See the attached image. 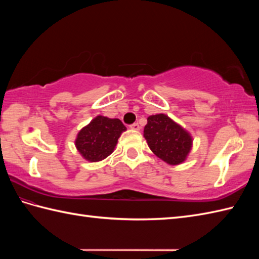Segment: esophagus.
<instances>
[{
	"label": "esophagus",
	"mask_w": 259,
	"mask_h": 259,
	"mask_svg": "<svg viewBox=\"0 0 259 259\" xmlns=\"http://www.w3.org/2000/svg\"><path fill=\"white\" fill-rule=\"evenodd\" d=\"M130 128L133 129V130H140V125H139L138 122H135V123H133V124L130 125Z\"/></svg>",
	"instance_id": "1"
}]
</instances>
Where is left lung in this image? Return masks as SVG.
Segmentation results:
<instances>
[{
    "instance_id": "1",
    "label": "left lung",
    "mask_w": 259,
    "mask_h": 259,
    "mask_svg": "<svg viewBox=\"0 0 259 259\" xmlns=\"http://www.w3.org/2000/svg\"><path fill=\"white\" fill-rule=\"evenodd\" d=\"M144 137L151 151L169 164H179L191 149V136L166 114L147 119Z\"/></svg>"
}]
</instances>
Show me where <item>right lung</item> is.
Listing matches in <instances>:
<instances>
[{
	"label": "right lung",
	"mask_w": 259,
	"mask_h": 259,
	"mask_svg": "<svg viewBox=\"0 0 259 259\" xmlns=\"http://www.w3.org/2000/svg\"><path fill=\"white\" fill-rule=\"evenodd\" d=\"M125 129L119 119L98 115L78 134L76 149L87 160L100 161L111 155L121 133Z\"/></svg>",
	"instance_id": "1"
}]
</instances>
